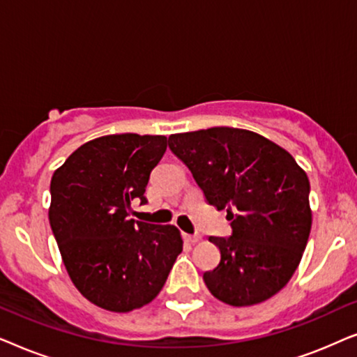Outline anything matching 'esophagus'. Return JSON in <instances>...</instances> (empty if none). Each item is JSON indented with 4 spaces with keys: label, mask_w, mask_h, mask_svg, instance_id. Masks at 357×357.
<instances>
[{
    "label": "esophagus",
    "mask_w": 357,
    "mask_h": 357,
    "mask_svg": "<svg viewBox=\"0 0 357 357\" xmlns=\"http://www.w3.org/2000/svg\"><path fill=\"white\" fill-rule=\"evenodd\" d=\"M183 241L188 242V243H197L202 241V237L199 236H190V234H183Z\"/></svg>",
    "instance_id": "esophagus-1"
}]
</instances>
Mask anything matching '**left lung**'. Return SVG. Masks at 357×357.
<instances>
[{"mask_svg":"<svg viewBox=\"0 0 357 357\" xmlns=\"http://www.w3.org/2000/svg\"><path fill=\"white\" fill-rule=\"evenodd\" d=\"M169 148L192 172L204 198L227 208L232 236L209 237L219 265L203 275L216 299L260 304L299 266L312 226L310 183L294 158L248 130L214 128L169 136Z\"/></svg>","mask_w":357,"mask_h":357,"instance_id":"obj_1","label":"left lung"}]
</instances>
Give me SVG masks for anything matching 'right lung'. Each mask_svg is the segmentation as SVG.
Listing matches in <instances>:
<instances>
[{"instance_id":"add662e5","label":"right lung","mask_w":357,"mask_h":357,"mask_svg":"<svg viewBox=\"0 0 357 357\" xmlns=\"http://www.w3.org/2000/svg\"><path fill=\"white\" fill-rule=\"evenodd\" d=\"M167 149L160 135H109L79 146L50 183L48 219L76 289L110 312L149 304L183 242L175 226L128 219L146 203L149 175Z\"/></svg>"}]
</instances>
